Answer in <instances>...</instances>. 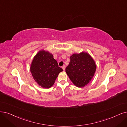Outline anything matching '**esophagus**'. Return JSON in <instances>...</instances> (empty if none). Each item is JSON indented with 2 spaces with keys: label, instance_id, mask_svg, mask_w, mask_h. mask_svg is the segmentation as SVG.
I'll return each mask as SVG.
<instances>
[{
  "label": "esophagus",
  "instance_id": "1",
  "mask_svg": "<svg viewBox=\"0 0 127 127\" xmlns=\"http://www.w3.org/2000/svg\"><path fill=\"white\" fill-rule=\"evenodd\" d=\"M65 67H66V66H65V65H63V66L62 67V69L64 70H65Z\"/></svg>",
  "mask_w": 127,
  "mask_h": 127
}]
</instances>
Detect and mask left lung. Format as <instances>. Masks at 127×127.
<instances>
[{
    "label": "left lung",
    "mask_w": 127,
    "mask_h": 127,
    "mask_svg": "<svg viewBox=\"0 0 127 127\" xmlns=\"http://www.w3.org/2000/svg\"><path fill=\"white\" fill-rule=\"evenodd\" d=\"M70 60L65 72L75 85L84 87L94 76L96 69L94 60L88 53L84 52L73 54Z\"/></svg>",
    "instance_id": "left-lung-1"
}]
</instances>
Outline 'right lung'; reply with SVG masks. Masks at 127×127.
I'll return each instance as SVG.
<instances>
[{
  "instance_id": "right-lung-1",
  "label": "right lung",
  "mask_w": 127,
  "mask_h": 127,
  "mask_svg": "<svg viewBox=\"0 0 127 127\" xmlns=\"http://www.w3.org/2000/svg\"><path fill=\"white\" fill-rule=\"evenodd\" d=\"M63 71L53 55L44 50L40 51L35 55L30 66L33 78L39 86L45 88L52 86L59 73Z\"/></svg>"
}]
</instances>
